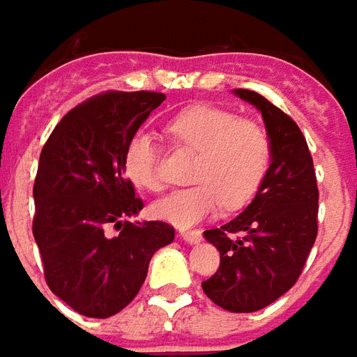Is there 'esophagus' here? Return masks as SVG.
<instances>
[{"label": "esophagus", "instance_id": "esophagus-1", "mask_svg": "<svg viewBox=\"0 0 357 357\" xmlns=\"http://www.w3.org/2000/svg\"><path fill=\"white\" fill-rule=\"evenodd\" d=\"M178 234H181V238L186 240L188 244H198L199 240H202V232L196 231V229H194V231H188V229H181V232H178Z\"/></svg>", "mask_w": 357, "mask_h": 357}]
</instances>
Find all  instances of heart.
Returning a JSON list of instances; mask_svg holds the SVG:
<instances>
[{"mask_svg":"<svg viewBox=\"0 0 357 357\" xmlns=\"http://www.w3.org/2000/svg\"><path fill=\"white\" fill-rule=\"evenodd\" d=\"M165 136L178 148L196 151L188 188L169 194L153 206L158 217L176 227H192L217 207H240L254 198L271 165V138L255 121L213 105H194L167 121ZM128 181L140 190L161 188L158 146L150 134L128 140L123 155Z\"/></svg>","mask_w":357,"mask_h":357,"instance_id":"b5f03b06","label":"heart"}]
</instances>
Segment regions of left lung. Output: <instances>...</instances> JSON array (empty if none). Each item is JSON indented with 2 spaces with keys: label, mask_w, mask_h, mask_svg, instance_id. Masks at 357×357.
<instances>
[{
  "label": "left lung",
  "mask_w": 357,
  "mask_h": 357,
  "mask_svg": "<svg viewBox=\"0 0 357 357\" xmlns=\"http://www.w3.org/2000/svg\"><path fill=\"white\" fill-rule=\"evenodd\" d=\"M234 93L261 111L271 165L242 213L204 232L221 264L202 288L227 312L252 313L296 284L317 236L319 190L312 153L294 121L257 92L238 88Z\"/></svg>",
  "instance_id": "1"
}]
</instances>
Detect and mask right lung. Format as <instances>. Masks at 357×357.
<instances>
[{
  "label": "right lung",
  "mask_w": 357,
  "mask_h": 357,
  "mask_svg": "<svg viewBox=\"0 0 357 357\" xmlns=\"http://www.w3.org/2000/svg\"><path fill=\"white\" fill-rule=\"evenodd\" d=\"M163 100L144 90L98 93L61 119L40 153L32 232L45 282L86 317L130 304L151 255L174 240L169 223L128 221L144 204L123 169L126 144Z\"/></svg>",
  "instance_id": "add662e5"
}]
</instances>
